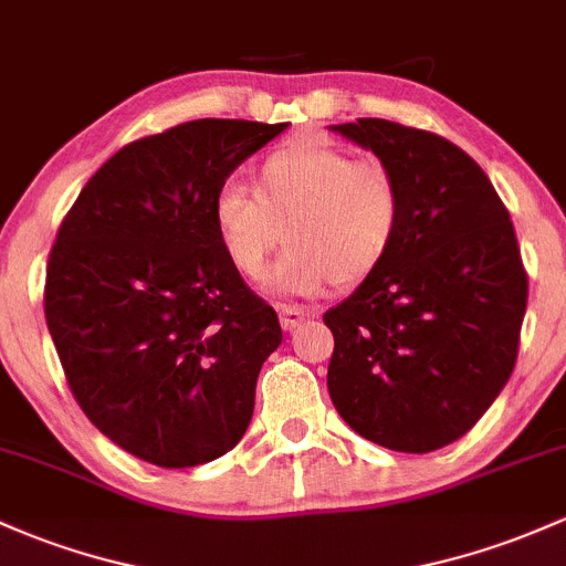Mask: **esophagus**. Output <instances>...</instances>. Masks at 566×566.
Segmentation results:
<instances>
[{
  "label": "esophagus",
  "mask_w": 566,
  "mask_h": 566,
  "mask_svg": "<svg viewBox=\"0 0 566 566\" xmlns=\"http://www.w3.org/2000/svg\"><path fill=\"white\" fill-rule=\"evenodd\" d=\"M281 326L285 332H294L296 326L302 324V321L313 318L315 310H307V307H291V305H281Z\"/></svg>",
  "instance_id": "34e87169"
}]
</instances>
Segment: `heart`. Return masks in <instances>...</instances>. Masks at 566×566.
Wrapping results in <instances>:
<instances>
[{
	"label": "heart",
	"mask_w": 566,
	"mask_h": 566,
	"mask_svg": "<svg viewBox=\"0 0 566 566\" xmlns=\"http://www.w3.org/2000/svg\"><path fill=\"white\" fill-rule=\"evenodd\" d=\"M218 242L245 277H259L283 237L289 251L266 277L277 294L318 296L364 283L391 256L405 221L397 175L339 145L300 137L272 150L256 191L227 184L212 202Z\"/></svg>",
	"instance_id": "b5f03b06"
}]
</instances>
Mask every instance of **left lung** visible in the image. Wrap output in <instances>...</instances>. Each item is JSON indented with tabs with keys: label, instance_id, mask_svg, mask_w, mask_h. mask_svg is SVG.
Returning a JSON list of instances; mask_svg holds the SVG:
<instances>
[{
	"label": "left lung",
	"instance_id": "left-lung-1",
	"mask_svg": "<svg viewBox=\"0 0 566 566\" xmlns=\"http://www.w3.org/2000/svg\"><path fill=\"white\" fill-rule=\"evenodd\" d=\"M397 175L391 256L324 324L329 397L356 434L402 453L459 440L518 356L528 283L510 212L459 145L382 118L329 126Z\"/></svg>",
	"mask_w": 566,
	"mask_h": 566
}]
</instances>
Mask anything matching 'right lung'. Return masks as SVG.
<instances>
[{
    "label": "right lung",
    "instance_id": "right-lung-1",
    "mask_svg": "<svg viewBox=\"0 0 566 566\" xmlns=\"http://www.w3.org/2000/svg\"><path fill=\"white\" fill-rule=\"evenodd\" d=\"M285 126L202 118L129 143L59 229L48 332L88 421L137 459L205 464L251 423L283 332L223 253L212 202Z\"/></svg>",
    "mask_w": 566,
    "mask_h": 566
}]
</instances>
